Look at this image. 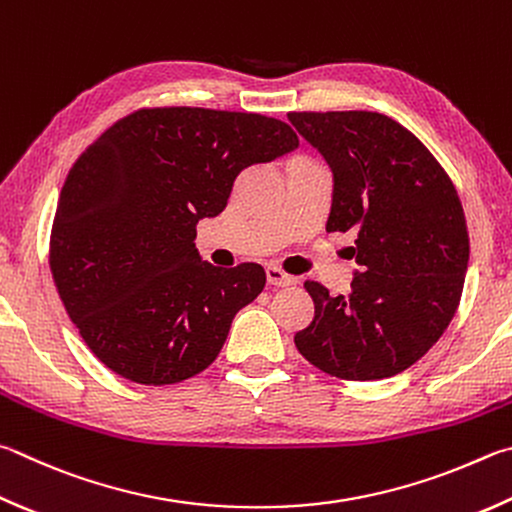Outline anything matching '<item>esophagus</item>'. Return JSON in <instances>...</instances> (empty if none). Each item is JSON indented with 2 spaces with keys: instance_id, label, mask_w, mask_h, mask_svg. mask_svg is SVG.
Returning <instances> with one entry per match:
<instances>
[{
  "instance_id": "34e87169",
  "label": "esophagus",
  "mask_w": 512,
  "mask_h": 512,
  "mask_svg": "<svg viewBox=\"0 0 512 512\" xmlns=\"http://www.w3.org/2000/svg\"><path fill=\"white\" fill-rule=\"evenodd\" d=\"M266 280H268V284H271V286H291V284H297V277L284 273L277 264L266 266Z\"/></svg>"
}]
</instances>
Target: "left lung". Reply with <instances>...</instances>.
Wrapping results in <instances>:
<instances>
[{
    "label": "left lung",
    "mask_w": 512,
    "mask_h": 512,
    "mask_svg": "<svg viewBox=\"0 0 512 512\" xmlns=\"http://www.w3.org/2000/svg\"><path fill=\"white\" fill-rule=\"evenodd\" d=\"M291 125L333 172L327 232H356L351 293L306 280L311 324L302 356L342 380L412 367L443 336L461 302L470 237L448 172L401 123L376 111H291Z\"/></svg>",
    "instance_id": "1"
}]
</instances>
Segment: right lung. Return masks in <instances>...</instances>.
<instances>
[{"label": "right lung", "instance_id": "obj_1", "mask_svg": "<svg viewBox=\"0 0 512 512\" xmlns=\"http://www.w3.org/2000/svg\"><path fill=\"white\" fill-rule=\"evenodd\" d=\"M300 145L284 120L206 107H143L102 132L67 174L49 266L91 353L138 385L215 362L264 268H219L194 248L237 176Z\"/></svg>", "mask_w": 512, "mask_h": 512}]
</instances>
